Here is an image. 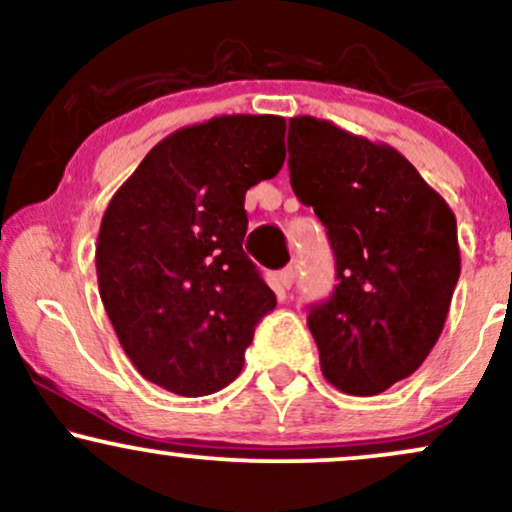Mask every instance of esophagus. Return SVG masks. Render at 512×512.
<instances>
[{"label":"esophagus","mask_w":512,"mask_h":512,"mask_svg":"<svg viewBox=\"0 0 512 512\" xmlns=\"http://www.w3.org/2000/svg\"><path fill=\"white\" fill-rule=\"evenodd\" d=\"M276 279H279V284L284 286V289H291L293 286V281H296V269L291 267H284V269H279V274H276Z\"/></svg>","instance_id":"1"}]
</instances>
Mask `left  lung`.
I'll list each match as a JSON object with an SVG mask.
<instances>
[{"label":"left lung","instance_id":"1","mask_svg":"<svg viewBox=\"0 0 512 512\" xmlns=\"http://www.w3.org/2000/svg\"><path fill=\"white\" fill-rule=\"evenodd\" d=\"M289 175L334 252L337 286L308 305L322 373L346 395H378L443 332L460 279L455 214L395 149L315 117L289 120Z\"/></svg>","mask_w":512,"mask_h":512}]
</instances>
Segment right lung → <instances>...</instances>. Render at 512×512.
I'll use <instances>...</instances> for the list:
<instances>
[{
    "label": "right lung",
    "instance_id": "1",
    "mask_svg": "<svg viewBox=\"0 0 512 512\" xmlns=\"http://www.w3.org/2000/svg\"><path fill=\"white\" fill-rule=\"evenodd\" d=\"M286 120L223 115L170 134L105 209L101 298L139 373L180 397L238 378L276 305L245 255V192L284 166Z\"/></svg>",
    "mask_w": 512,
    "mask_h": 512
}]
</instances>
